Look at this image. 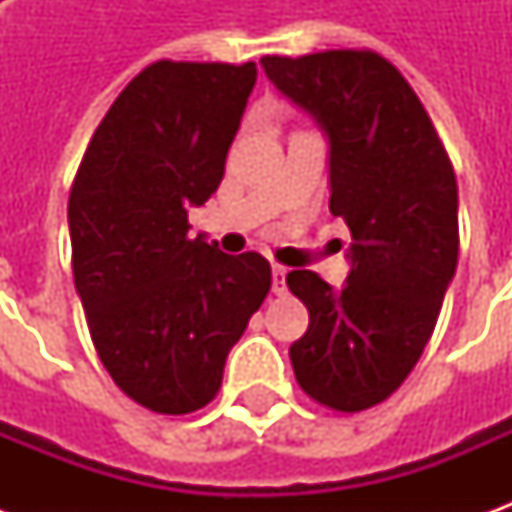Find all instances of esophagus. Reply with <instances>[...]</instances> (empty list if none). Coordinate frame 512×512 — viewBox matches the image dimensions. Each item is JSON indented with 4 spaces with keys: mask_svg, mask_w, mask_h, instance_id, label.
I'll return each instance as SVG.
<instances>
[{
    "mask_svg": "<svg viewBox=\"0 0 512 512\" xmlns=\"http://www.w3.org/2000/svg\"><path fill=\"white\" fill-rule=\"evenodd\" d=\"M271 277H274V282H271V290H274L277 296H282V293L288 290V282H285V279H288V268L274 266L271 268Z\"/></svg>",
    "mask_w": 512,
    "mask_h": 512,
    "instance_id": "obj_1",
    "label": "esophagus"
}]
</instances>
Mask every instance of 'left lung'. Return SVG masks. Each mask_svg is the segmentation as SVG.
Listing matches in <instances>:
<instances>
[{
  "label": "left lung",
  "instance_id": "1",
  "mask_svg": "<svg viewBox=\"0 0 512 512\" xmlns=\"http://www.w3.org/2000/svg\"><path fill=\"white\" fill-rule=\"evenodd\" d=\"M260 65L329 139V211L354 238L343 290L315 271L288 274L310 310L290 345L293 373L321 406L365 411L414 370L455 277V172L417 93L376 51L268 54Z\"/></svg>",
  "mask_w": 512,
  "mask_h": 512
}]
</instances>
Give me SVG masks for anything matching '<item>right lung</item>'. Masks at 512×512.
<instances>
[{
  "instance_id": "add662e5",
  "label": "right lung",
  "mask_w": 512,
  "mask_h": 512,
  "mask_svg": "<svg viewBox=\"0 0 512 512\" xmlns=\"http://www.w3.org/2000/svg\"><path fill=\"white\" fill-rule=\"evenodd\" d=\"M255 82V62L147 65L95 128L73 180V282L90 337L112 381L156 414L211 403L271 290L263 255L189 238V208L219 189Z\"/></svg>"
}]
</instances>
